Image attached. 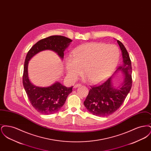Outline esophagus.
<instances>
[{
	"mask_svg": "<svg viewBox=\"0 0 151 151\" xmlns=\"http://www.w3.org/2000/svg\"><path fill=\"white\" fill-rule=\"evenodd\" d=\"M81 86V84H75V86H74V88H78V87H79V86Z\"/></svg>",
	"mask_w": 151,
	"mask_h": 151,
	"instance_id": "obj_1",
	"label": "esophagus"
}]
</instances>
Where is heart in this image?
<instances>
[{"label": "heart", "instance_id": "obj_1", "mask_svg": "<svg viewBox=\"0 0 151 151\" xmlns=\"http://www.w3.org/2000/svg\"><path fill=\"white\" fill-rule=\"evenodd\" d=\"M120 56L115 45L100 42L79 46L72 52V57L65 60V68L71 79H76L84 68L86 79L97 84L107 79L117 65Z\"/></svg>", "mask_w": 151, "mask_h": 151}]
</instances>
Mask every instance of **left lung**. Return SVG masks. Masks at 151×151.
Wrapping results in <instances>:
<instances>
[{
	"instance_id": "obj_1",
	"label": "left lung",
	"mask_w": 151,
	"mask_h": 151,
	"mask_svg": "<svg viewBox=\"0 0 151 151\" xmlns=\"http://www.w3.org/2000/svg\"><path fill=\"white\" fill-rule=\"evenodd\" d=\"M117 42L122 51L123 63L115 73L121 71L124 78L121 86L117 88L113 86V76L100 86H91L84 105L91 113L96 116H106L114 113L122 105L132 86V67L129 54L121 41L117 40Z\"/></svg>"
}]
</instances>
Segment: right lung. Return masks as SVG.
I'll list each match as a JSON object with an SVG mask.
<instances>
[{
	"mask_svg": "<svg viewBox=\"0 0 151 151\" xmlns=\"http://www.w3.org/2000/svg\"><path fill=\"white\" fill-rule=\"evenodd\" d=\"M72 41L64 36H50L38 41L27 53L24 66L22 83L31 105L41 114H50L59 111L65 104L69 94L72 92L73 86L66 87L59 82L47 87L35 86L28 77L29 61L37 53L46 50L57 52L63 59L65 49Z\"/></svg>",
	"mask_w": 151,
	"mask_h": 151,
	"instance_id": "right-lung-1",
	"label": "right lung"
}]
</instances>
